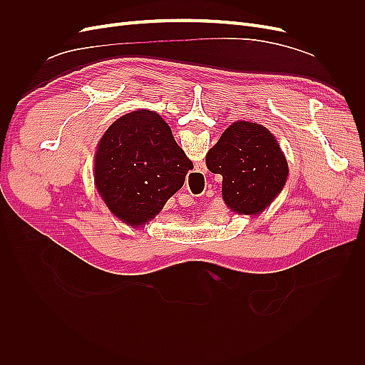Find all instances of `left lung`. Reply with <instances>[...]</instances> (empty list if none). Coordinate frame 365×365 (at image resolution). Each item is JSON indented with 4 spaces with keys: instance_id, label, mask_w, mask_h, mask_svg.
Returning a JSON list of instances; mask_svg holds the SVG:
<instances>
[{
    "instance_id": "obj_1",
    "label": "left lung",
    "mask_w": 365,
    "mask_h": 365,
    "mask_svg": "<svg viewBox=\"0 0 365 365\" xmlns=\"http://www.w3.org/2000/svg\"><path fill=\"white\" fill-rule=\"evenodd\" d=\"M207 168L222 175V197L236 213L259 215L280 193L288 163L277 140L257 123L236 121L207 153Z\"/></svg>"
}]
</instances>
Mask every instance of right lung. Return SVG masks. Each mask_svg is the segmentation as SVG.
<instances>
[{"label":"right lung","instance_id":"right-lung-1","mask_svg":"<svg viewBox=\"0 0 365 365\" xmlns=\"http://www.w3.org/2000/svg\"><path fill=\"white\" fill-rule=\"evenodd\" d=\"M94 163V180L105 204L134 227L155 217L193 169L169 125L146 109L129 113L109 126Z\"/></svg>","mask_w":365,"mask_h":365}]
</instances>
